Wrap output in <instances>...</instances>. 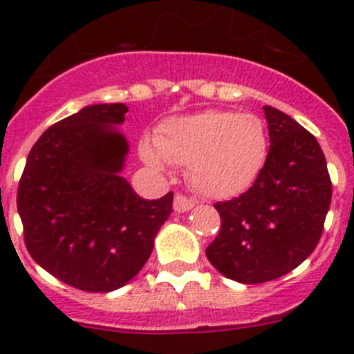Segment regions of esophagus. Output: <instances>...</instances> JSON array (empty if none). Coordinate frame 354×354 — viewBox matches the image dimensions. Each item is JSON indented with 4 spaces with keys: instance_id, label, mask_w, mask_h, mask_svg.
Instances as JSON below:
<instances>
[{
    "instance_id": "obj_1",
    "label": "esophagus",
    "mask_w": 354,
    "mask_h": 354,
    "mask_svg": "<svg viewBox=\"0 0 354 354\" xmlns=\"http://www.w3.org/2000/svg\"><path fill=\"white\" fill-rule=\"evenodd\" d=\"M195 205V202H193L192 198H187L186 195H180V193H177L174 198V209L175 212H186L189 211V209Z\"/></svg>"
}]
</instances>
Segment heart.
Wrapping results in <instances>:
<instances>
[{
  "instance_id": "b5f03b06",
  "label": "heart",
  "mask_w": 354,
  "mask_h": 354,
  "mask_svg": "<svg viewBox=\"0 0 354 354\" xmlns=\"http://www.w3.org/2000/svg\"><path fill=\"white\" fill-rule=\"evenodd\" d=\"M140 152L156 170L168 162L187 167L195 189L227 198L255 183L268 159L270 136L259 115L205 109L162 122L154 140H143Z\"/></svg>"
}]
</instances>
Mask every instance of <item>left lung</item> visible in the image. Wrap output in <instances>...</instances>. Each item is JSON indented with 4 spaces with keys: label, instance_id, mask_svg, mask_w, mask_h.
<instances>
[{
    "label": "left lung",
    "instance_id": "obj_1",
    "mask_svg": "<svg viewBox=\"0 0 354 354\" xmlns=\"http://www.w3.org/2000/svg\"><path fill=\"white\" fill-rule=\"evenodd\" d=\"M270 152L253 186L214 204L221 228L205 248L230 280L262 283L298 268L315 250L331 202L326 159L314 134L264 106Z\"/></svg>",
    "mask_w": 354,
    "mask_h": 354
}]
</instances>
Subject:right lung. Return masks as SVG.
<instances>
[{
  "label": "right lung",
  "mask_w": 354,
  "mask_h": 354,
  "mask_svg": "<svg viewBox=\"0 0 354 354\" xmlns=\"http://www.w3.org/2000/svg\"><path fill=\"white\" fill-rule=\"evenodd\" d=\"M127 106L93 104L56 122L31 147L17 189L24 245L71 287L109 292L149 261L174 193L145 200L120 175Z\"/></svg>",
  "instance_id": "1"
}]
</instances>
